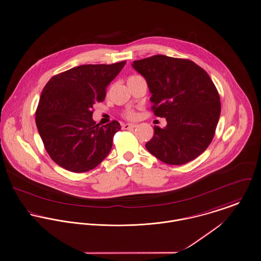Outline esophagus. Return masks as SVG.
Wrapping results in <instances>:
<instances>
[{
	"label": "esophagus",
	"mask_w": 261,
	"mask_h": 261,
	"mask_svg": "<svg viewBox=\"0 0 261 261\" xmlns=\"http://www.w3.org/2000/svg\"><path fill=\"white\" fill-rule=\"evenodd\" d=\"M122 127H123L124 129H130V128L137 127V124H136V123H124V124L122 125Z\"/></svg>",
	"instance_id": "esophagus-1"
}]
</instances>
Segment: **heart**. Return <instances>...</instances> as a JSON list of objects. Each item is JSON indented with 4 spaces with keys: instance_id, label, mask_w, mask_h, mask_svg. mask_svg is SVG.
I'll use <instances>...</instances> for the list:
<instances>
[{
    "instance_id": "heart-1",
    "label": "heart",
    "mask_w": 261,
    "mask_h": 261,
    "mask_svg": "<svg viewBox=\"0 0 261 261\" xmlns=\"http://www.w3.org/2000/svg\"><path fill=\"white\" fill-rule=\"evenodd\" d=\"M124 117H125L126 119H134V118L136 117V113H135V111H133V110H127V111L124 112Z\"/></svg>"
}]
</instances>
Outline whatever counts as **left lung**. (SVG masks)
Here are the masks:
<instances>
[{"mask_svg":"<svg viewBox=\"0 0 261 261\" xmlns=\"http://www.w3.org/2000/svg\"><path fill=\"white\" fill-rule=\"evenodd\" d=\"M145 79L151 110L167 124L154 126L146 149L163 163L185 165L211 144L220 117V98L211 76L190 60L155 55L135 61Z\"/></svg>","mask_w":261,"mask_h":261,"instance_id":"1","label":"left lung"}]
</instances>
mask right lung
I'll return each mask as SVG.
<instances>
[{
    "mask_svg": "<svg viewBox=\"0 0 261 261\" xmlns=\"http://www.w3.org/2000/svg\"><path fill=\"white\" fill-rule=\"evenodd\" d=\"M125 63L83 65L47 82L36 111V124L57 165L72 172H86L110 153L120 125L117 120L95 124L94 105L103 101L107 87Z\"/></svg>",
    "mask_w": 261,
    "mask_h": 261,
    "instance_id": "right-lung-1",
    "label": "right lung"
}]
</instances>
